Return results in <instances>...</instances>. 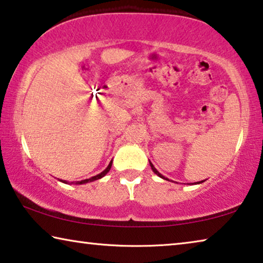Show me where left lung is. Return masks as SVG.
Returning <instances> with one entry per match:
<instances>
[{"label": "left lung", "instance_id": "1", "mask_svg": "<svg viewBox=\"0 0 263 263\" xmlns=\"http://www.w3.org/2000/svg\"><path fill=\"white\" fill-rule=\"evenodd\" d=\"M150 166H151V169H152V171H154V172H155V174H156L157 176H159V177H160V178H163V179H166V181H169V179H167L166 177H164V176H163V175H160V174H159V172H158V171H157V169H156V167L154 166V164H152L151 162H150ZM203 182H204V181L197 182V183H195V184H199V183H203Z\"/></svg>", "mask_w": 263, "mask_h": 263}]
</instances>
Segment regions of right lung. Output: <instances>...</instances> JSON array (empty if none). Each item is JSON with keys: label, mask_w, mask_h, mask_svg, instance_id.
<instances>
[{"label": "right lung", "mask_w": 263, "mask_h": 263, "mask_svg": "<svg viewBox=\"0 0 263 263\" xmlns=\"http://www.w3.org/2000/svg\"><path fill=\"white\" fill-rule=\"evenodd\" d=\"M111 166H112V160L111 162H109V164H108V166L106 167V169H105L103 172H100L99 175H97V176H93V177H91V178H88V179H84V181H80V182H77L76 184H85V183H89V182H93V181H97V179H100V178H103L105 175L107 174V172L111 170ZM61 181V179H60ZM61 182H64V183H67L66 181H61Z\"/></svg>", "instance_id": "1"}]
</instances>
